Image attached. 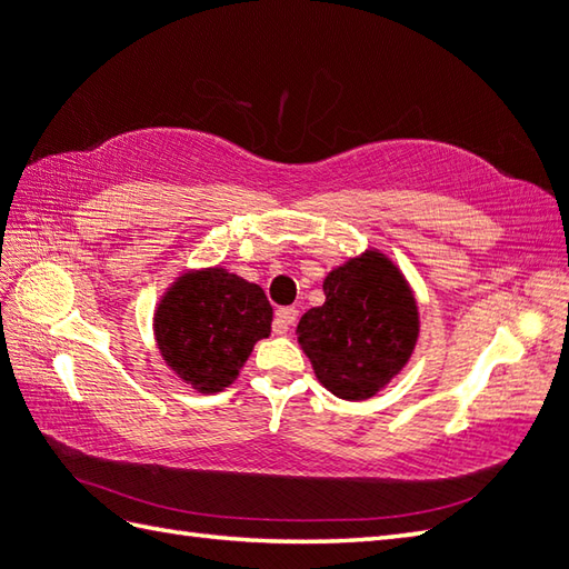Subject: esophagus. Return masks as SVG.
I'll list each match as a JSON object with an SVG mask.
<instances>
[{"label":"esophagus","mask_w":569,"mask_h":569,"mask_svg":"<svg viewBox=\"0 0 569 569\" xmlns=\"http://www.w3.org/2000/svg\"><path fill=\"white\" fill-rule=\"evenodd\" d=\"M298 320V310L296 308H279L273 317V332L276 335H286L290 325H296Z\"/></svg>","instance_id":"esophagus-1"}]
</instances>
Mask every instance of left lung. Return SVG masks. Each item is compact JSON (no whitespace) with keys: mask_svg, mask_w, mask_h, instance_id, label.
<instances>
[{"mask_svg":"<svg viewBox=\"0 0 569 569\" xmlns=\"http://www.w3.org/2000/svg\"><path fill=\"white\" fill-rule=\"evenodd\" d=\"M325 306L298 322L317 380L341 400H368L398 376L419 337V310L400 269L368 249L327 273Z\"/></svg>","mask_w":569,"mask_h":569,"instance_id":"obj_1","label":"left lung"}]
</instances>
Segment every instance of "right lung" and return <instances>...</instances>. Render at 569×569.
Instances as JSON below:
<instances>
[{
    "mask_svg": "<svg viewBox=\"0 0 569 569\" xmlns=\"http://www.w3.org/2000/svg\"><path fill=\"white\" fill-rule=\"evenodd\" d=\"M267 293L220 267L183 273L154 310L162 359L198 392H220L271 335Z\"/></svg>",
    "mask_w": 569,
    "mask_h": 569,
    "instance_id": "right-lung-1",
    "label": "right lung"
}]
</instances>
